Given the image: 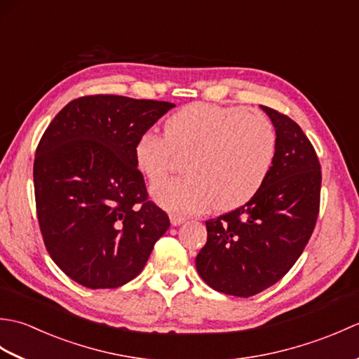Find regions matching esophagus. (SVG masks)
I'll return each mask as SVG.
<instances>
[{
  "label": "esophagus",
  "instance_id": "34e87169",
  "mask_svg": "<svg viewBox=\"0 0 359 359\" xmlns=\"http://www.w3.org/2000/svg\"><path fill=\"white\" fill-rule=\"evenodd\" d=\"M170 220H171V225L174 226H179L185 222V217L184 216H179V215H170Z\"/></svg>",
  "mask_w": 359,
  "mask_h": 359
}]
</instances>
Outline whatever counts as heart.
Listing matches in <instances>:
<instances>
[{
    "label": "heart",
    "mask_w": 359,
    "mask_h": 359,
    "mask_svg": "<svg viewBox=\"0 0 359 359\" xmlns=\"http://www.w3.org/2000/svg\"><path fill=\"white\" fill-rule=\"evenodd\" d=\"M274 151L276 133L264 114L199 102L168 117L163 135L144 131L137 137L133 156L151 185L165 177L174 156H185V175L154 187L152 197L174 215H194L247 203L264 185Z\"/></svg>",
    "instance_id": "1"
}]
</instances>
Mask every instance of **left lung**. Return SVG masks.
<instances>
[{
  "label": "left lung",
  "mask_w": 359,
  "mask_h": 359,
  "mask_svg": "<svg viewBox=\"0 0 359 359\" xmlns=\"http://www.w3.org/2000/svg\"><path fill=\"white\" fill-rule=\"evenodd\" d=\"M276 133L273 165L261 189L228 215L210 219L196 269L220 293L248 297L292 269L315 230L321 165L299 125L266 106Z\"/></svg>",
  "instance_id": "left-lung-1"
}]
</instances>
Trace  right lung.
Masks as SVG:
<instances>
[{
  "label": "right lung",
  "instance_id": "right-lung-1",
  "mask_svg": "<svg viewBox=\"0 0 359 359\" xmlns=\"http://www.w3.org/2000/svg\"><path fill=\"white\" fill-rule=\"evenodd\" d=\"M174 103L89 95L67 103L35 152L36 216L52 261L88 288L139 274L170 217L148 201L134 163L137 137Z\"/></svg>",
  "mask_w": 359,
  "mask_h": 359
}]
</instances>
